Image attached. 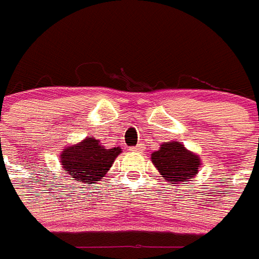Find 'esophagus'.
<instances>
[{
    "label": "esophagus",
    "mask_w": 259,
    "mask_h": 259,
    "mask_svg": "<svg viewBox=\"0 0 259 259\" xmlns=\"http://www.w3.org/2000/svg\"><path fill=\"white\" fill-rule=\"evenodd\" d=\"M144 149V147H143V144H139L136 145V147H133V148H130V151H136V152H141Z\"/></svg>",
    "instance_id": "1"
}]
</instances>
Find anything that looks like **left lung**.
I'll list each match as a JSON object with an SVG mask.
<instances>
[{"label":"left lung","mask_w":259,"mask_h":259,"mask_svg":"<svg viewBox=\"0 0 259 259\" xmlns=\"http://www.w3.org/2000/svg\"><path fill=\"white\" fill-rule=\"evenodd\" d=\"M151 160L162 177L173 184L192 181L200 167L199 155L185 148L180 141H171L160 145L158 151L151 155Z\"/></svg>","instance_id":"8db88e82"}]
</instances>
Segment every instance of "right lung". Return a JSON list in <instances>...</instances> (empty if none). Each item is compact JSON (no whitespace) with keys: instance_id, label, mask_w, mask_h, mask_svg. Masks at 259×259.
<instances>
[{"instance_id":"1","label":"right lung","mask_w":259,"mask_h":259,"mask_svg":"<svg viewBox=\"0 0 259 259\" xmlns=\"http://www.w3.org/2000/svg\"><path fill=\"white\" fill-rule=\"evenodd\" d=\"M120 152L119 147L105 148L99 140L88 136L81 143L63 149L60 163L67 174L76 181L96 184L107 174Z\"/></svg>"}]
</instances>
